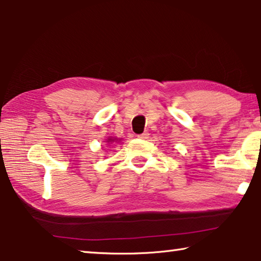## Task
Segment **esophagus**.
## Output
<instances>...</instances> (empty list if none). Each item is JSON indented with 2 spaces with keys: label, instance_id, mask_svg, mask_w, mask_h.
<instances>
[{
  "label": "esophagus",
  "instance_id": "esophagus-1",
  "mask_svg": "<svg viewBox=\"0 0 261 261\" xmlns=\"http://www.w3.org/2000/svg\"><path fill=\"white\" fill-rule=\"evenodd\" d=\"M137 137H138L139 139H147L148 137H149V134H148L147 131H145V132H143V134H141V135H138Z\"/></svg>",
  "mask_w": 261,
  "mask_h": 261
}]
</instances>
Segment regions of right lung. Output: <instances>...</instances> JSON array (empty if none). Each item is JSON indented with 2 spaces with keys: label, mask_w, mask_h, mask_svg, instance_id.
Wrapping results in <instances>:
<instances>
[{
  "label": "right lung",
  "mask_w": 261,
  "mask_h": 261,
  "mask_svg": "<svg viewBox=\"0 0 261 261\" xmlns=\"http://www.w3.org/2000/svg\"><path fill=\"white\" fill-rule=\"evenodd\" d=\"M118 141H121V139L120 138H115V137H109V138L106 139V143H107V144L118 143Z\"/></svg>",
  "instance_id": "1"
}]
</instances>
